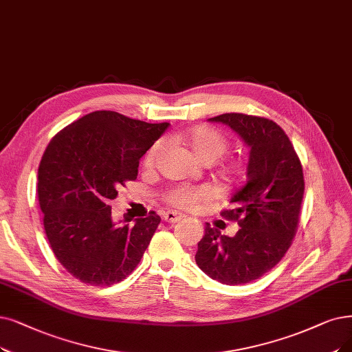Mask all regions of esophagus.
Returning a JSON list of instances; mask_svg holds the SVG:
<instances>
[{
    "mask_svg": "<svg viewBox=\"0 0 352 352\" xmlns=\"http://www.w3.org/2000/svg\"><path fill=\"white\" fill-rule=\"evenodd\" d=\"M184 218H185L184 215L175 212V210H167V212L163 214V219L166 222H179L180 219H184Z\"/></svg>",
    "mask_w": 352,
    "mask_h": 352,
    "instance_id": "34e87169",
    "label": "esophagus"
}]
</instances>
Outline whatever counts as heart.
<instances>
[{
  "label": "heart",
  "mask_w": 352,
  "mask_h": 352,
  "mask_svg": "<svg viewBox=\"0 0 352 352\" xmlns=\"http://www.w3.org/2000/svg\"><path fill=\"white\" fill-rule=\"evenodd\" d=\"M186 143L195 153V156L201 162H215L228 148V142L219 131L210 127H198L193 129L186 135ZM160 144H154L146 154L144 163L151 166L156 160ZM244 172V164L241 162H232L225 168V175L228 177H238ZM215 190L209 186L189 188V186H176L167 190L164 195V201L179 209H190L196 205L206 204L215 198Z\"/></svg>",
  "instance_id": "1"
}]
</instances>
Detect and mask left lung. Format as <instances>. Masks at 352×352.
Instances as JSON below:
<instances>
[{
    "instance_id": "8db88e82",
    "label": "left lung",
    "mask_w": 352,
    "mask_h": 352,
    "mask_svg": "<svg viewBox=\"0 0 352 352\" xmlns=\"http://www.w3.org/2000/svg\"><path fill=\"white\" fill-rule=\"evenodd\" d=\"M209 121L228 125L250 147L247 184L221 217L236 221L234 236L209 223L198 243L196 264L223 285L254 282L285 257L296 235L305 192L302 164L289 137L274 121L230 112Z\"/></svg>"
}]
</instances>
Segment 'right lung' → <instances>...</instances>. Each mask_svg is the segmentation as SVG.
Wrapping results in <instances>:
<instances>
[{
  "mask_svg": "<svg viewBox=\"0 0 352 352\" xmlns=\"http://www.w3.org/2000/svg\"><path fill=\"white\" fill-rule=\"evenodd\" d=\"M116 111H95L56 134L38 166L37 196L56 258L82 283L112 286L142 260L160 217L116 225L109 201L137 179L138 163L167 130Z\"/></svg>",
  "mask_w": 352,
  "mask_h": 352,
  "instance_id": "1",
  "label": "right lung"
}]
</instances>
